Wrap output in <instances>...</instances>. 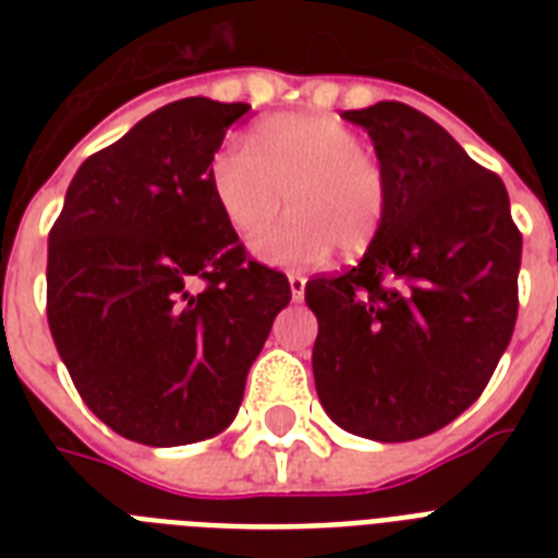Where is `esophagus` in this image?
I'll list each match as a JSON object with an SVG mask.
<instances>
[{"mask_svg": "<svg viewBox=\"0 0 558 558\" xmlns=\"http://www.w3.org/2000/svg\"><path fill=\"white\" fill-rule=\"evenodd\" d=\"M289 289H292V298L301 301L304 298V289H306V278L301 271H289Z\"/></svg>", "mask_w": 558, "mask_h": 558, "instance_id": "34e87169", "label": "esophagus"}]
</instances>
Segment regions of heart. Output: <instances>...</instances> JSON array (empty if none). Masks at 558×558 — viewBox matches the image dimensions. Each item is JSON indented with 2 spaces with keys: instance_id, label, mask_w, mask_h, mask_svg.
Listing matches in <instances>:
<instances>
[{
  "instance_id": "obj_1",
  "label": "heart",
  "mask_w": 558,
  "mask_h": 558,
  "mask_svg": "<svg viewBox=\"0 0 558 558\" xmlns=\"http://www.w3.org/2000/svg\"><path fill=\"white\" fill-rule=\"evenodd\" d=\"M210 191L245 240L275 222L289 193L295 214L257 245L271 263L324 260L336 245L367 252L388 214V179L379 159L362 150V135L313 112L263 121L254 147L228 142L210 161Z\"/></svg>"
}]
</instances>
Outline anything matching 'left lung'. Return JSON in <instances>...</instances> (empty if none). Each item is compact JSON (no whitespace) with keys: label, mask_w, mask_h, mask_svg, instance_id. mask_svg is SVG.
<instances>
[{"label":"left lung","mask_w":558,"mask_h":558,"mask_svg":"<svg viewBox=\"0 0 558 558\" xmlns=\"http://www.w3.org/2000/svg\"><path fill=\"white\" fill-rule=\"evenodd\" d=\"M365 126L388 179L379 236L341 275H315V390L344 432L434 434L493 379L519 315L521 231L507 187L399 100L341 112Z\"/></svg>","instance_id":"obj_1"}]
</instances>
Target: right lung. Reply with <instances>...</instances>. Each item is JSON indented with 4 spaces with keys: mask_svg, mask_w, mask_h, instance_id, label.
<instances>
[{
    "mask_svg": "<svg viewBox=\"0 0 558 558\" xmlns=\"http://www.w3.org/2000/svg\"><path fill=\"white\" fill-rule=\"evenodd\" d=\"M248 104L173 100L83 161L48 234L51 339L92 414L126 440L185 446L240 411L292 289L245 254L210 161Z\"/></svg>",
    "mask_w": 558,
    "mask_h": 558,
    "instance_id": "obj_1",
    "label": "right lung"
}]
</instances>
